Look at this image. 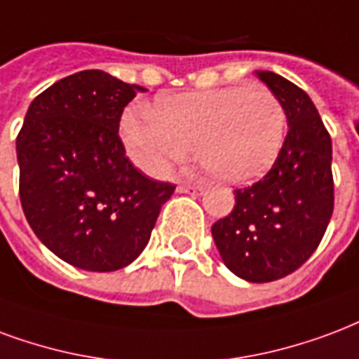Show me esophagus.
Returning a JSON list of instances; mask_svg holds the SVG:
<instances>
[{
  "mask_svg": "<svg viewBox=\"0 0 359 359\" xmlns=\"http://www.w3.org/2000/svg\"><path fill=\"white\" fill-rule=\"evenodd\" d=\"M180 194H190V196H201L205 187L203 184H179L177 188Z\"/></svg>",
  "mask_w": 359,
  "mask_h": 359,
  "instance_id": "34e87169",
  "label": "esophagus"
}]
</instances>
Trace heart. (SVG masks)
<instances>
[{
    "instance_id": "1",
    "label": "heart",
    "mask_w": 359,
    "mask_h": 359,
    "mask_svg": "<svg viewBox=\"0 0 359 359\" xmlns=\"http://www.w3.org/2000/svg\"><path fill=\"white\" fill-rule=\"evenodd\" d=\"M121 131L133 161L165 177L198 150L207 172L226 182L259 177L274 163L285 137V110L264 87H226L159 100L156 112L129 108Z\"/></svg>"
}]
</instances>
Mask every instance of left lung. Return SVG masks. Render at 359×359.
Masks as SVG:
<instances>
[{"mask_svg": "<svg viewBox=\"0 0 359 359\" xmlns=\"http://www.w3.org/2000/svg\"><path fill=\"white\" fill-rule=\"evenodd\" d=\"M287 116V137L272 169L236 190L232 213L211 226L230 272L266 283L294 272L320 245L333 215L331 137L312 98L274 72H257Z\"/></svg>", "mask_w": 359, "mask_h": 359, "instance_id": "1", "label": "left lung"}]
</instances>
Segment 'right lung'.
<instances>
[{"mask_svg": "<svg viewBox=\"0 0 359 359\" xmlns=\"http://www.w3.org/2000/svg\"><path fill=\"white\" fill-rule=\"evenodd\" d=\"M139 91L102 70L72 74L32 100L17 137L26 220L49 251L81 270L131 264L175 192L133 165L119 139L123 108Z\"/></svg>", "mask_w": 359, "mask_h": 359, "instance_id": "right-lung-1", "label": "right lung"}]
</instances>
